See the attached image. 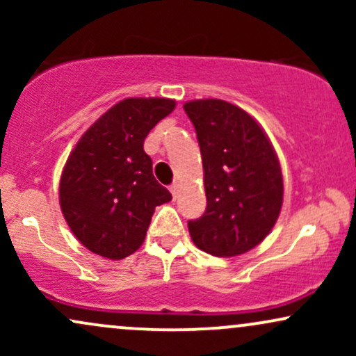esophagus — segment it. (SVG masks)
Instances as JSON below:
<instances>
[{"label": "esophagus", "mask_w": 356, "mask_h": 356, "mask_svg": "<svg viewBox=\"0 0 356 356\" xmlns=\"http://www.w3.org/2000/svg\"><path fill=\"white\" fill-rule=\"evenodd\" d=\"M179 189H181V186H179L177 182H175V184H172V186H170V192H172L174 199L177 197V195H179Z\"/></svg>", "instance_id": "obj_1"}]
</instances>
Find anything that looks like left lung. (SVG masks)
Listing matches in <instances>:
<instances>
[{
	"mask_svg": "<svg viewBox=\"0 0 356 356\" xmlns=\"http://www.w3.org/2000/svg\"><path fill=\"white\" fill-rule=\"evenodd\" d=\"M197 134L207 207L189 220L191 238L218 257L248 252L276 224L283 206V174L261 125L229 102L184 104Z\"/></svg>",
	"mask_w": 356,
	"mask_h": 356,
	"instance_id": "1",
	"label": "left lung"
}]
</instances>
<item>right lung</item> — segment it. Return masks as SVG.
I'll list each match as a JSON object with an SVG mask.
<instances>
[{
    "label": "right lung",
    "mask_w": 356,
    "mask_h": 356,
    "mask_svg": "<svg viewBox=\"0 0 356 356\" xmlns=\"http://www.w3.org/2000/svg\"><path fill=\"white\" fill-rule=\"evenodd\" d=\"M175 107L170 99H125L72 150L60 179V207L75 238L95 254L124 259L144 243L155 207L172 199L155 181L144 140Z\"/></svg>",
    "instance_id": "add662e5"
}]
</instances>
